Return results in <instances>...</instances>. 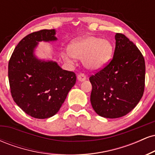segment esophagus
Masks as SVG:
<instances>
[{
	"label": "esophagus",
	"mask_w": 155,
	"mask_h": 155,
	"mask_svg": "<svg viewBox=\"0 0 155 155\" xmlns=\"http://www.w3.org/2000/svg\"><path fill=\"white\" fill-rule=\"evenodd\" d=\"M77 79L80 81H84L86 79V76H85V74L84 73H80V74L77 75Z\"/></svg>",
	"instance_id": "esophagus-1"
}]
</instances>
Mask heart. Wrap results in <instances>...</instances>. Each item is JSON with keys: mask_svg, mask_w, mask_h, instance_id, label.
I'll return each mask as SVG.
<instances>
[{"mask_svg": "<svg viewBox=\"0 0 155 155\" xmlns=\"http://www.w3.org/2000/svg\"><path fill=\"white\" fill-rule=\"evenodd\" d=\"M69 52L75 58L83 59L87 68L97 70L104 67L113 54V46L109 41L95 36H88L75 41L69 47ZM71 55L65 57L71 59Z\"/></svg>", "mask_w": 155, "mask_h": 155, "instance_id": "heart-1", "label": "heart"}]
</instances>
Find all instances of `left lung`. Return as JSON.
<instances>
[{
	"mask_svg": "<svg viewBox=\"0 0 155 155\" xmlns=\"http://www.w3.org/2000/svg\"><path fill=\"white\" fill-rule=\"evenodd\" d=\"M112 59L90 76V101L98 115L106 118L123 117L136 106L143 95L145 60L133 42L124 34L115 35Z\"/></svg>",
	"mask_w": 155,
	"mask_h": 155,
	"instance_id": "8db88e82",
	"label": "left lung"
}]
</instances>
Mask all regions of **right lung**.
<instances>
[{
  "mask_svg": "<svg viewBox=\"0 0 155 155\" xmlns=\"http://www.w3.org/2000/svg\"><path fill=\"white\" fill-rule=\"evenodd\" d=\"M55 31L41 30L23 38L8 61V81L15 102L27 114L37 119L54 116L76 84L74 72L57 63L41 61L33 50L38 41H54Z\"/></svg>",
  "mask_w": 155,
  "mask_h": 155,
  "instance_id": "1",
  "label": "right lung"
}]
</instances>
